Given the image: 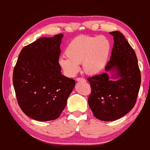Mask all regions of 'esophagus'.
Returning <instances> with one entry per match:
<instances>
[{"label": "esophagus", "mask_w": 150, "mask_h": 150, "mask_svg": "<svg viewBox=\"0 0 150 150\" xmlns=\"http://www.w3.org/2000/svg\"><path fill=\"white\" fill-rule=\"evenodd\" d=\"M76 80L77 81H82V82H84V81H86V80L85 79H84L83 78H81V77H77L76 79Z\"/></svg>", "instance_id": "34e87169"}]
</instances>
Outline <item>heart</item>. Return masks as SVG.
Masks as SVG:
<instances>
[{
	"label": "heart",
	"mask_w": 150,
	"mask_h": 150,
	"mask_svg": "<svg viewBox=\"0 0 150 150\" xmlns=\"http://www.w3.org/2000/svg\"><path fill=\"white\" fill-rule=\"evenodd\" d=\"M111 46L110 40L105 36H77L69 43L64 52L67 57H61L59 64L69 76L79 71L81 63L86 74H96L106 65Z\"/></svg>",
	"instance_id": "heart-1"
}]
</instances>
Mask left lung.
<instances>
[{
    "mask_svg": "<svg viewBox=\"0 0 150 150\" xmlns=\"http://www.w3.org/2000/svg\"><path fill=\"white\" fill-rule=\"evenodd\" d=\"M114 37L110 60L106 72L88 78L91 88L88 105L93 115L101 121H114L126 115L135 106L141 83V74L133 47L119 31ZM117 71V81L109 80L107 71Z\"/></svg>",
    "mask_w": 150,
    "mask_h": 150,
    "instance_id": "obj_1",
    "label": "left lung"
}]
</instances>
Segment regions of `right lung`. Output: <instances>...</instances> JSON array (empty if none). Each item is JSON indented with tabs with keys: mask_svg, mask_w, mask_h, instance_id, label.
I'll list each match as a JSON object with an SVG mask.
<instances>
[{
	"mask_svg": "<svg viewBox=\"0 0 150 150\" xmlns=\"http://www.w3.org/2000/svg\"><path fill=\"white\" fill-rule=\"evenodd\" d=\"M62 33L43 37L22 48L12 81L21 110L40 121L57 119L67 105L75 81L61 74L59 45Z\"/></svg>",
	"mask_w": 150,
	"mask_h": 150,
	"instance_id": "obj_1",
	"label": "right lung"
}]
</instances>
